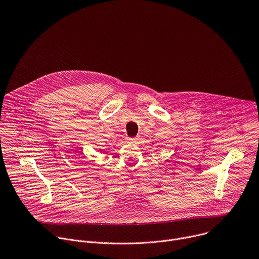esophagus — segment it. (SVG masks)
<instances>
[{"label": "esophagus", "mask_w": 259, "mask_h": 259, "mask_svg": "<svg viewBox=\"0 0 259 259\" xmlns=\"http://www.w3.org/2000/svg\"><path fill=\"white\" fill-rule=\"evenodd\" d=\"M126 141L130 143V144H135L137 142V139L136 138H127Z\"/></svg>", "instance_id": "obj_1"}]
</instances>
